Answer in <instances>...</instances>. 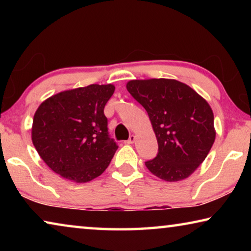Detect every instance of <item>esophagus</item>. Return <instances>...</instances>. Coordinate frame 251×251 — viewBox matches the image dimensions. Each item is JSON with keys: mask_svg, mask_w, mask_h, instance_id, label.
Masks as SVG:
<instances>
[{"mask_svg": "<svg viewBox=\"0 0 251 251\" xmlns=\"http://www.w3.org/2000/svg\"><path fill=\"white\" fill-rule=\"evenodd\" d=\"M135 142V136L134 135H131V136H129V139L128 141H126L125 143L126 144H133Z\"/></svg>", "mask_w": 251, "mask_h": 251, "instance_id": "obj_1", "label": "esophagus"}]
</instances>
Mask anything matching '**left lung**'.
<instances>
[{
	"label": "left lung",
	"mask_w": 251,
	"mask_h": 251,
	"mask_svg": "<svg viewBox=\"0 0 251 251\" xmlns=\"http://www.w3.org/2000/svg\"><path fill=\"white\" fill-rule=\"evenodd\" d=\"M126 88L146 109L158 143L157 156L145 163L148 171L166 181L192 175L215 142L209 104L176 79H134Z\"/></svg>",
	"instance_id": "8db88e82"
}]
</instances>
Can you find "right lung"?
Listing matches in <instances>:
<instances>
[{"instance_id": "right-lung-1", "label": "right lung", "mask_w": 251, "mask_h": 251, "mask_svg": "<svg viewBox=\"0 0 251 251\" xmlns=\"http://www.w3.org/2000/svg\"><path fill=\"white\" fill-rule=\"evenodd\" d=\"M112 84H92L45 100L35 112L32 142L54 173L75 182H87L104 173L117 151L109 138L104 107Z\"/></svg>"}]
</instances>
